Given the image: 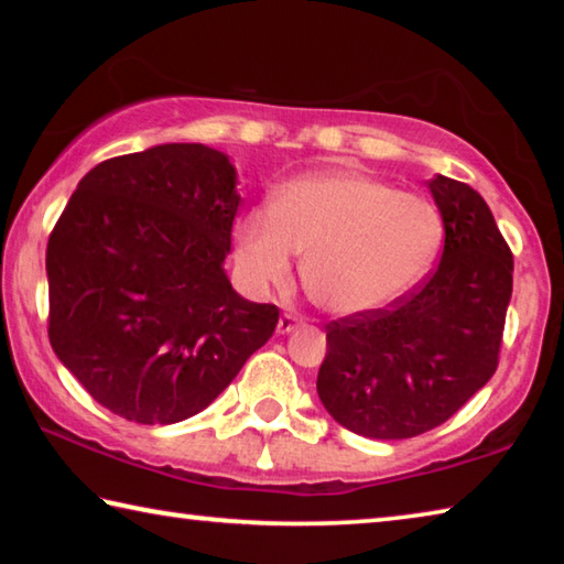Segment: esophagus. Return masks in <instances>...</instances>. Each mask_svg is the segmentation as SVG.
<instances>
[{"mask_svg": "<svg viewBox=\"0 0 564 564\" xmlns=\"http://www.w3.org/2000/svg\"><path fill=\"white\" fill-rule=\"evenodd\" d=\"M303 323V318L301 316H295V313H283V316L279 318V326H275V330L281 333V336H285V333H291V330H295Z\"/></svg>", "mask_w": 564, "mask_h": 564, "instance_id": "obj_1", "label": "esophagus"}]
</instances>
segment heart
<instances>
[{"mask_svg": "<svg viewBox=\"0 0 564 564\" xmlns=\"http://www.w3.org/2000/svg\"><path fill=\"white\" fill-rule=\"evenodd\" d=\"M443 241V214L431 198L356 169H321L283 184L271 208L241 218L234 259L253 291H269L289 283L293 253H305L311 299L336 316H360L413 291Z\"/></svg>", "mask_w": 564, "mask_h": 564, "instance_id": "heart-1", "label": "heart"}]
</instances>
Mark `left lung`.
<instances>
[{"mask_svg": "<svg viewBox=\"0 0 564 564\" xmlns=\"http://www.w3.org/2000/svg\"><path fill=\"white\" fill-rule=\"evenodd\" d=\"M445 246L423 285L390 308L333 321L318 398L362 437L403 441L455 415L498 368L512 253L485 198L437 174Z\"/></svg>", "mask_w": 564, "mask_h": 564, "instance_id": "1", "label": "left lung"}]
</instances>
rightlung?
<instances>
[{
  "instance_id": "1",
  "label": "right lung",
  "mask_w": 564,
  "mask_h": 564,
  "mask_svg": "<svg viewBox=\"0 0 564 564\" xmlns=\"http://www.w3.org/2000/svg\"><path fill=\"white\" fill-rule=\"evenodd\" d=\"M236 184L224 151L159 144L94 166L56 221L50 343L111 413H202L273 336L279 308L238 295L224 269Z\"/></svg>"
}]
</instances>
